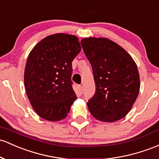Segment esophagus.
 <instances>
[{"label": "esophagus", "instance_id": "obj_1", "mask_svg": "<svg viewBox=\"0 0 159 159\" xmlns=\"http://www.w3.org/2000/svg\"><path fill=\"white\" fill-rule=\"evenodd\" d=\"M78 92H79L80 95H81V94L83 93V87L81 86V85H78Z\"/></svg>", "mask_w": 159, "mask_h": 159}]
</instances>
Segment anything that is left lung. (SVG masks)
I'll list each match as a JSON object with an SVG mask.
<instances>
[{
    "label": "left lung",
    "instance_id": "left-lung-1",
    "mask_svg": "<svg viewBox=\"0 0 159 159\" xmlns=\"http://www.w3.org/2000/svg\"><path fill=\"white\" fill-rule=\"evenodd\" d=\"M81 44L93 70L96 90L87 105L101 121L121 119L131 109L139 91V76L132 57L107 38H88Z\"/></svg>",
    "mask_w": 159,
    "mask_h": 159
}]
</instances>
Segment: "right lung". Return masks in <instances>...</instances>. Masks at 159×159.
<instances>
[{"mask_svg":"<svg viewBox=\"0 0 159 159\" xmlns=\"http://www.w3.org/2000/svg\"><path fill=\"white\" fill-rule=\"evenodd\" d=\"M81 50L76 36L60 33L43 38L29 53L24 75L25 91L43 119L58 121L69 114L77 99L71 62Z\"/></svg>","mask_w":159,"mask_h":159,"instance_id":"obj_1","label":"right lung"}]
</instances>
